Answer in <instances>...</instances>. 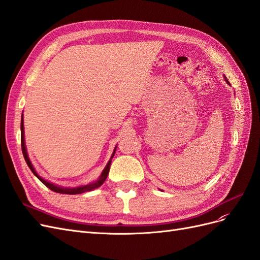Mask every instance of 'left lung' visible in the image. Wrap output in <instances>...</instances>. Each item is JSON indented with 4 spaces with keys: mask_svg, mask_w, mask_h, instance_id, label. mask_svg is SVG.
I'll return each instance as SVG.
<instances>
[{
    "mask_svg": "<svg viewBox=\"0 0 260 260\" xmlns=\"http://www.w3.org/2000/svg\"><path fill=\"white\" fill-rule=\"evenodd\" d=\"M224 79H225V81H226V82H228V80H226V78H224Z\"/></svg>",
    "mask_w": 260,
    "mask_h": 260,
    "instance_id": "8db88e82",
    "label": "left lung"
}]
</instances>
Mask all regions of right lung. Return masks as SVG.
Masks as SVG:
<instances>
[{"mask_svg": "<svg viewBox=\"0 0 260 260\" xmlns=\"http://www.w3.org/2000/svg\"><path fill=\"white\" fill-rule=\"evenodd\" d=\"M20 130H21V149H22L23 158H25V160H26V162H27V165H28V167L30 168V170L34 172V175H35L39 180H40L41 182H42L45 186H48V187L50 188V190H52V191H54V192H57V193H64V194H81V193H84V192H90V191L95 190V188H98L99 186H101L102 184L104 183V181L106 180V178H107V176H108V171H109V167H111L112 160L108 161V164L106 165L105 169L103 170V172H102V175H101L100 179L96 181V182H94V183L89 184V185L79 186V187H75V188H64V187H59V186L54 185V184L48 182V181L43 180L40 176L37 175V172L35 171V169H34V167H32V165H31V162H30V160H29V157H28V155H27L26 146H25V140H23V120H22V118H21ZM113 156H114V154H113ZM113 156H112V158H113Z\"/></svg>", "mask_w": 260, "mask_h": 260, "instance_id": "add662e5", "label": "right lung"}]
</instances>
